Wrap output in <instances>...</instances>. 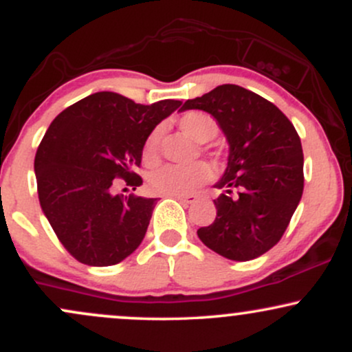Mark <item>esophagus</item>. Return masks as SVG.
Returning <instances> with one entry per match:
<instances>
[{
	"mask_svg": "<svg viewBox=\"0 0 352 352\" xmlns=\"http://www.w3.org/2000/svg\"><path fill=\"white\" fill-rule=\"evenodd\" d=\"M175 199L179 200V201H182V204L190 205V204H193V201H197V199H199V197H197V195H184V197H175Z\"/></svg>",
	"mask_w": 352,
	"mask_h": 352,
	"instance_id": "1",
	"label": "esophagus"
}]
</instances>
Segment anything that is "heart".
<instances>
[{"mask_svg": "<svg viewBox=\"0 0 352 352\" xmlns=\"http://www.w3.org/2000/svg\"><path fill=\"white\" fill-rule=\"evenodd\" d=\"M179 127L185 134L195 139L197 142L205 144L213 140L220 132L218 122L207 112L192 111L180 116L177 120ZM160 140H162V127L157 125L152 129L144 144V160L153 165L159 160ZM212 179V170L205 162H195L190 165H165L148 177V188L152 193L164 197H184L192 195L201 185Z\"/></svg>", "mask_w": 352, "mask_h": 352, "instance_id": "1", "label": "heart"}]
</instances>
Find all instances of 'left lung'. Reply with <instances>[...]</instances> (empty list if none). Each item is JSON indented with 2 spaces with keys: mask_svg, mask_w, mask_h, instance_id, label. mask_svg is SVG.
Listing matches in <instances>:
<instances>
[{
  "mask_svg": "<svg viewBox=\"0 0 352 352\" xmlns=\"http://www.w3.org/2000/svg\"><path fill=\"white\" fill-rule=\"evenodd\" d=\"M200 109L217 119L230 144L228 165L215 188V221L197 235L210 250L248 261L272 250L302 195L301 140L289 119L261 96L223 84L180 111Z\"/></svg>",
  "mask_w": 352,
  "mask_h": 352,
  "instance_id": "left-lung-1",
  "label": "left lung"
}]
</instances>
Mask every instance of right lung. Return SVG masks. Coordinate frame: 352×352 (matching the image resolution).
<instances>
[{
    "label": "right lung",
    "mask_w": 352,
    "mask_h": 352,
    "mask_svg": "<svg viewBox=\"0 0 352 352\" xmlns=\"http://www.w3.org/2000/svg\"><path fill=\"white\" fill-rule=\"evenodd\" d=\"M135 104L96 92L52 120L34 157L39 204L56 236L89 266L117 265L142 243L157 199L114 193L117 179L142 185L134 172L152 129L180 106Z\"/></svg>",
    "instance_id": "1"
}]
</instances>
